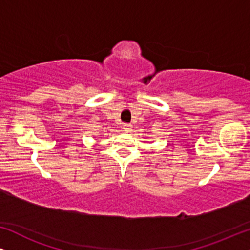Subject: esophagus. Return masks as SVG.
Listing matches in <instances>:
<instances>
[{"label":"esophagus","mask_w":250,"mask_h":250,"mask_svg":"<svg viewBox=\"0 0 250 250\" xmlns=\"http://www.w3.org/2000/svg\"><path fill=\"white\" fill-rule=\"evenodd\" d=\"M123 127H124V131L125 132H131L132 125L131 124H124V125H123Z\"/></svg>","instance_id":"obj_1"}]
</instances>
